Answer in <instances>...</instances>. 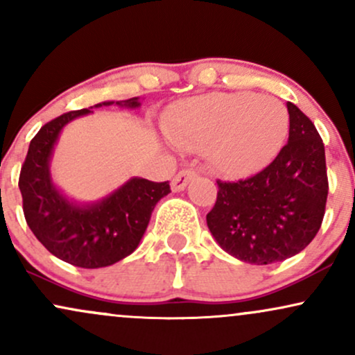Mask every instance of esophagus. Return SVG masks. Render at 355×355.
I'll use <instances>...</instances> for the list:
<instances>
[{"mask_svg": "<svg viewBox=\"0 0 355 355\" xmlns=\"http://www.w3.org/2000/svg\"><path fill=\"white\" fill-rule=\"evenodd\" d=\"M198 176V173H196L194 169H182L179 171L176 176L173 178V181H171V189L174 192H181L186 189V186L189 184V182Z\"/></svg>", "mask_w": 355, "mask_h": 355, "instance_id": "34e87169", "label": "esophagus"}]
</instances>
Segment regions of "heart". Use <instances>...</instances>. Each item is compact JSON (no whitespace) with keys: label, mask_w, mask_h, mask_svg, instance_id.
Returning a JSON list of instances; mask_svg holds the SVG:
<instances>
[{"label":"heart","mask_w":355,"mask_h":355,"mask_svg":"<svg viewBox=\"0 0 355 355\" xmlns=\"http://www.w3.org/2000/svg\"><path fill=\"white\" fill-rule=\"evenodd\" d=\"M286 107L270 95L207 94L171 110L164 130L181 150L207 151L217 173L245 178L263 169L288 135Z\"/></svg>","instance_id":"b5f03b06"}]
</instances>
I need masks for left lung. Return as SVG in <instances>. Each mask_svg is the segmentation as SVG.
<instances>
[{
    "instance_id": "8db88e82",
    "label": "left lung",
    "mask_w": 355,
    "mask_h": 355,
    "mask_svg": "<svg viewBox=\"0 0 355 355\" xmlns=\"http://www.w3.org/2000/svg\"><path fill=\"white\" fill-rule=\"evenodd\" d=\"M290 137L273 163L239 182L217 181L207 214L212 237L229 255L252 265L295 257L316 237L327 199L324 144L313 121L291 102Z\"/></svg>"
}]
</instances>
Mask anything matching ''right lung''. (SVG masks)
<instances>
[{"label": "right lung", "mask_w": 355, "mask_h": 355, "mask_svg": "<svg viewBox=\"0 0 355 355\" xmlns=\"http://www.w3.org/2000/svg\"><path fill=\"white\" fill-rule=\"evenodd\" d=\"M141 107L138 97L107 100L84 110L57 116L31 139L28 156L21 168L19 191L29 229L52 255L80 268H102L123 260L137 250L155 205L168 196L169 182L131 178L105 198L94 202L69 199L52 181L51 161L60 133L92 108Z\"/></svg>", "instance_id": "add662e5"}]
</instances>
